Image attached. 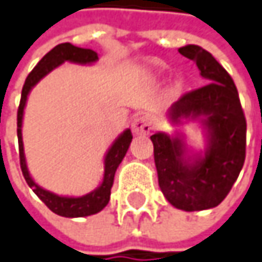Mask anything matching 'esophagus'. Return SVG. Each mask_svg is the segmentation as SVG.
<instances>
[{"instance_id":"esophagus-1","label":"esophagus","mask_w":262,"mask_h":262,"mask_svg":"<svg viewBox=\"0 0 262 262\" xmlns=\"http://www.w3.org/2000/svg\"><path fill=\"white\" fill-rule=\"evenodd\" d=\"M132 130L136 135H148L150 132L153 130V123L150 120V117L142 115L138 117L132 121Z\"/></svg>"}]
</instances>
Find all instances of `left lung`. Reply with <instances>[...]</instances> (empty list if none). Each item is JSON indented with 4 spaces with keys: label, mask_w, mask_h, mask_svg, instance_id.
<instances>
[{
    "label": "left lung",
    "mask_w": 262,
    "mask_h": 262,
    "mask_svg": "<svg viewBox=\"0 0 262 262\" xmlns=\"http://www.w3.org/2000/svg\"><path fill=\"white\" fill-rule=\"evenodd\" d=\"M179 52L196 62L205 85L184 94L166 118L200 121L204 150H193L181 132L151 135L159 186L171 205L184 211L217 207L229 193L246 157V118L232 78L216 58L196 45Z\"/></svg>",
    "instance_id": "obj_1"
}]
</instances>
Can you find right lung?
Wrapping results in <instances>:
<instances>
[{
  "label": "right lung",
  "mask_w": 262,
  "mask_h": 262,
  "mask_svg": "<svg viewBox=\"0 0 262 262\" xmlns=\"http://www.w3.org/2000/svg\"><path fill=\"white\" fill-rule=\"evenodd\" d=\"M97 60H99V55L93 49L78 48L72 43H61V45H57L52 51H49L41 60L38 61V64L33 69V72L28 75L27 81L24 83V88H22V97H20V103H19V109H17V141H19L20 169L25 177V181L33 189V192L48 205V208L51 211H54L55 214L62 216V217H85V216L96 214L106 207L109 198H111V187L114 184L115 171L129 150V145H130L132 138H133L132 132L130 129H126L109 147V150L105 155V160H103V165H105L103 180L99 184V187H96L93 192L82 195V196H62V195H57V193L38 186L28 171L25 151H24V141H22L24 109H25L31 90L46 75H49L54 69L60 67L64 62H75V64L85 66V64H94Z\"/></svg>",
  "instance_id": "obj_1"
}]
</instances>
